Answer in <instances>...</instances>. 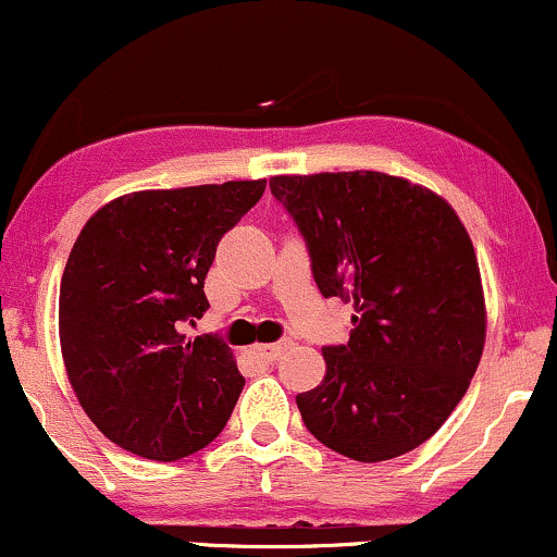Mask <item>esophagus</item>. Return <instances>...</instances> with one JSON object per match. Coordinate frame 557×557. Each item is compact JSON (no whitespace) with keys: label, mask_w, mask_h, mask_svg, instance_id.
<instances>
[{"label":"esophagus","mask_w":557,"mask_h":557,"mask_svg":"<svg viewBox=\"0 0 557 557\" xmlns=\"http://www.w3.org/2000/svg\"><path fill=\"white\" fill-rule=\"evenodd\" d=\"M289 348H292V341H278V343H268V346H258V351H260V356H263V359L276 361L286 351H289Z\"/></svg>","instance_id":"1"}]
</instances>
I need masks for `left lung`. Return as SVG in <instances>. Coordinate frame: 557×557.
<instances>
[{
  "instance_id": "obj_1",
  "label": "left lung",
  "mask_w": 557,
  "mask_h": 557,
  "mask_svg": "<svg viewBox=\"0 0 557 557\" xmlns=\"http://www.w3.org/2000/svg\"><path fill=\"white\" fill-rule=\"evenodd\" d=\"M322 297L351 301L346 346L322 348L325 376L297 395L310 434L356 462L421 446L468 393L485 346L475 247L457 211L405 177L276 175Z\"/></svg>"
}]
</instances>
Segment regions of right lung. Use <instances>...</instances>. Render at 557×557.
<instances>
[{
	"instance_id": "1",
	"label": "right lung",
	"mask_w": 557,
	"mask_h": 557,
	"mask_svg": "<svg viewBox=\"0 0 557 557\" xmlns=\"http://www.w3.org/2000/svg\"><path fill=\"white\" fill-rule=\"evenodd\" d=\"M265 181L136 190L100 206L69 252L59 341L69 384L98 429L134 455L175 462L214 442L245 376L203 318L216 245Z\"/></svg>"
}]
</instances>
